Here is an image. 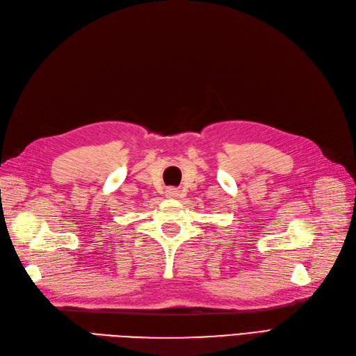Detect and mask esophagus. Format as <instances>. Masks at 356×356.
<instances>
[{
  "label": "esophagus",
  "instance_id": "obj_1",
  "mask_svg": "<svg viewBox=\"0 0 356 356\" xmlns=\"http://www.w3.org/2000/svg\"><path fill=\"white\" fill-rule=\"evenodd\" d=\"M168 196L169 197H177L178 196V190L177 188H168Z\"/></svg>",
  "mask_w": 356,
  "mask_h": 356
}]
</instances>
